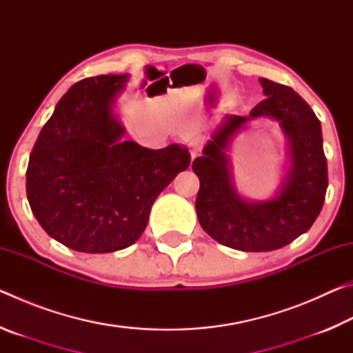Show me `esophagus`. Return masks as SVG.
<instances>
[{
  "mask_svg": "<svg viewBox=\"0 0 353 353\" xmlns=\"http://www.w3.org/2000/svg\"><path fill=\"white\" fill-rule=\"evenodd\" d=\"M202 151V141L199 139H196L190 143V154L191 159H194L196 155H199V152Z\"/></svg>",
  "mask_w": 353,
  "mask_h": 353,
  "instance_id": "obj_1",
  "label": "esophagus"
}]
</instances>
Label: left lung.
I'll return each instance as SVG.
<instances>
[{
    "mask_svg": "<svg viewBox=\"0 0 353 353\" xmlns=\"http://www.w3.org/2000/svg\"><path fill=\"white\" fill-rule=\"evenodd\" d=\"M260 83L266 98L249 117H227L193 162L201 182L196 213L202 229L244 252L276 250L305 234L324 205L328 185L321 121L312 107L282 83L265 77ZM260 116L279 121L290 143V170L274 199L250 203L236 193L226 149L244 123Z\"/></svg>",
    "mask_w": 353,
    "mask_h": 353,
    "instance_id": "1",
    "label": "left lung"
}]
</instances>
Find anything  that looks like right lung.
I'll return each instance as SVG.
<instances>
[{
  "label": "right lung",
  "mask_w": 353,
  "mask_h": 353,
  "mask_svg": "<svg viewBox=\"0 0 353 353\" xmlns=\"http://www.w3.org/2000/svg\"><path fill=\"white\" fill-rule=\"evenodd\" d=\"M128 74L76 82L59 101L32 148L26 194L39 224L65 246L87 254L129 248L146 229L157 196L188 168L187 148L123 141L113 115Z\"/></svg>",
  "instance_id": "1"
}]
</instances>
